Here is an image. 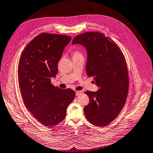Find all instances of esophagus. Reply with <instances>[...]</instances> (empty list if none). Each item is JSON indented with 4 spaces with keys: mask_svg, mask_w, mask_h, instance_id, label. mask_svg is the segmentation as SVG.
<instances>
[{
    "mask_svg": "<svg viewBox=\"0 0 153 153\" xmlns=\"http://www.w3.org/2000/svg\"><path fill=\"white\" fill-rule=\"evenodd\" d=\"M82 93V92L81 91H76V96H78V95H80Z\"/></svg>",
    "mask_w": 153,
    "mask_h": 153,
    "instance_id": "1",
    "label": "esophagus"
}]
</instances>
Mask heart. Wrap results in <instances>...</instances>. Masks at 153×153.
<instances>
[{"instance_id": "b5f03b06", "label": "heart", "mask_w": 153, "mask_h": 153, "mask_svg": "<svg viewBox=\"0 0 153 153\" xmlns=\"http://www.w3.org/2000/svg\"><path fill=\"white\" fill-rule=\"evenodd\" d=\"M72 55H73V57H74V56H80V55H83L82 53L79 51H74L73 52H72L71 53Z\"/></svg>"}]
</instances>
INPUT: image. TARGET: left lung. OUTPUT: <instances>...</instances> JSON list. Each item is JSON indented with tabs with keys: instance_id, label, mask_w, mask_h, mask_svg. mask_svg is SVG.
I'll return each mask as SVG.
<instances>
[{
	"instance_id": "8db88e82",
	"label": "left lung",
	"mask_w": 153,
	"mask_h": 153,
	"mask_svg": "<svg viewBox=\"0 0 153 153\" xmlns=\"http://www.w3.org/2000/svg\"><path fill=\"white\" fill-rule=\"evenodd\" d=\"M83 45L88 51L87 74L99 88L86 91L89 103L84 108L86 119L104 127L120 114L129 91L128 69L125 57L117 44L100 32H86L74 37L72 44Z\"/></svg>"
}]
</instances>
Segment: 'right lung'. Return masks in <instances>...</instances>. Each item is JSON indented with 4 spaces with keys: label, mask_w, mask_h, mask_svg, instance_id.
<instances>
[{
    "label": "right lung",
    "mask_w": 153,
    "mask_h": 153,
    "mask_svg": "<svg viewBox=\"0 0 153 153\" xmlns=\"http://www.w3.org/2000/svg\"><path fill=\"white\" fill-rule=\"evenodd\" d=\"M71 37L43 33L25 48L20 57L18 76L24 102L31 114L46 127L59 124L65 117L67 108L75 92L51 83L58 73V63Z\"/></svg>",
    "instance_id": "obj_1"
}]
</instances>
